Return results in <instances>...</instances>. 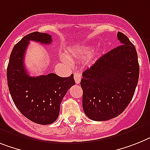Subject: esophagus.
Instances as JSON below:
<instances>
[{
	"instance_id": "esophagus-1",
	"label": "esophagus",
	"mask_w": 150,
	"mask_h": 150,
	"mask_svg": "<svg viewBox=\"0 0 150 150\" xmlns=\"http://www.w3.org/2000/svg\"><path fill=\"white\" fill-rule=\"evenodd\" d=\"M74 80H75V82L76 84L80 83V80H81V74L80 73H75L74 75Z\"/></svg>"
}]
</instances>
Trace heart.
Returning a JSON list of instances; mask_svg holds the SVG:
<instances>
[{"instance_id":"heart-1","label":"heart","mask_w":150,"mask_h":150,"mask_svg":"<svg viewBox=\"0 0 150 150\" xmlns=\"http://www.w3.org/2000/svg\"><path fill=\"white\" fill-rule=\"evenodd\" d=\"M82 53L83 54H85V53H86V51H85V50H84V51H82Z\"/></svg>"}]
</instances>
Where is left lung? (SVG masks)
<instances>
[{"label": "left lung", "mask_w": 150, "mask_h": 150, "mask_svg": "<svg viewBox=\"0 0 150 150\" xmlns=\"http://www.w3.org/2000/svg\"><path fill=\"white\" fill-rule=\"evenodd\" d=\"M121 43L101 56L82 74L83 109L86 117L106 121L118 117L134 95L139 66L134 47L124 33L118 32Z\"/></svg>", "instance_id": "left-lung-1"}]
</instances>
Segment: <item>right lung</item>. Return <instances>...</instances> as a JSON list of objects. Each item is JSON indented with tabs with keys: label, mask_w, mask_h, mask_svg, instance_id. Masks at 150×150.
I'll use <instances>...</instances> for the list:
<instances>
[{
	"label": "right lung",
	"mask_w": 150,
	"mask_h": 150,
	"mask_svg": "<svg viewBox=\"0 0 150 150\" xmlns=\"http://www.w3.org/2000/svg\"><path fill=\"white\" fill-rule=\"evenodd\" d=\"M51 44L50 34L33 32L14 45L7 69L8 88L14 104L25 117L41 125L57 120L60 103L67 90L75 84L74 74L60 77L55 74L30 76L24 67L23 58L30 41Z\"/></svg>",
	"instance_id": "1"
}]
</instances>
